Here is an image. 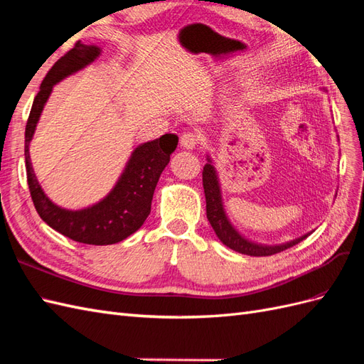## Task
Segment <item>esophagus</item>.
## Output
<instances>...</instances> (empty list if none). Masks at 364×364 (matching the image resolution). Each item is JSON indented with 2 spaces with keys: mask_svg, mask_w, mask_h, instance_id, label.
Returning a JSON list of instances; mask_svg holds the SVG:
<instances>
[{
  "mask_svg": "<svg viewBox=\"0 0 364 364\" xmlns=\"http://www.w3.org/2000/svg\"><path fill=\"white\" fill-rule=\"evenodd\" d=\"M180 144L184 149H188V151H191V149H195V146L198 144V138H197V135L192 134V132H186L180 138Z\"/></svg>",
  "mask_w": 364,
  "mask_h": 364,
  "instance_id": "1",
  "label": "esophagus"
}]
</instances>
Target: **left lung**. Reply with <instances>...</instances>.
<instances>
[{
    "mask_svg": "<svg viewBox=\"0 0 364 364\" xmlns=\"http://www.w3.org/2000/svg\"><path fill=\"white\" fill-rule=\"evenodd\" d=\"M206 160L208 163L203 167V188L204 195H206V213L212 229L215 230V234L223 245L232 250H235L238 254H245L250 257H267L292 247L300 243V241H303L307 235H311V232H307V234L282 245H262L246 238L229 220L225 209V203H223V192L218 172L215 169V166H213L210 155H206Z\"/></svg>",
    "mask_w": 364,
    "mask_h": 364,
    "instance_id": "obj_1",
    "label": "left lung"
}]
</instances>
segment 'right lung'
Masks as SVG:
<instances>
[{"label": "right lung", "instance_id": "1", "mask_svg": "<svg viewBox=\"0 0 364 364\" xmlns=\"http://www.w3.org/2000/svg\"><path fill=\"white\" fill-rule=\"evenodd\" d=\"M101 52L100 46L78 41L75 48L53 64L33 100L24 135L27 184L36 212L44 223L64 237L95 246L119 243L143 226L151 213L156 183L178 144V136L175 134H166L152 141L138 144L130 154L124 171L121 172L114 188L105 198L87 208L77 210L61 208L46 195L33 172L29 152L36 124L53 86L87 68L100 57Z\"/></svg>", "mask_w": 364, "mask_h": 364}]
</instances>
